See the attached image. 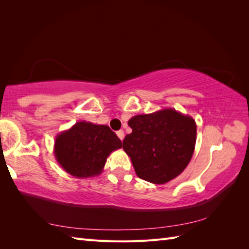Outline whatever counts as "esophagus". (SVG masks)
Here are the masks:
<instances>
[{"label":"esophagus","instance_id":"esophagus-1","mask_svg":"<svg viewBox=\"0 0 249 249\" xmlns=\"http://www.w3.org/2000/svg\"><path fill=\"white\" fill-rule=\"evenodd\" d=\"M116 135H118V137H119L121 141L124 139V131L123 130H119L118 133H116Z\"/></svg>","mask_w":249,"mask_h":249}]
</instances>
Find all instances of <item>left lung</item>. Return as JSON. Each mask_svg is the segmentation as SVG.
<instances>
[{
  "label": "left lung",
  "mask_w": 249,
  "mask_h": 249,
  "mask_svg": "<svg viewBox=\"0 0 249 249\" xmlns=\"http://www.w3.org/2000/svg\"><path fill=\"white\" fill-rule=\"evenodd\" d=\"M128 125L133 131L124 138L123 150L140 178L165 184L185 170L197 139V125L192 116L168 108L135 115Z\"/></svg>",
  "instance_id": "left-lung-1"
}]
</instances>
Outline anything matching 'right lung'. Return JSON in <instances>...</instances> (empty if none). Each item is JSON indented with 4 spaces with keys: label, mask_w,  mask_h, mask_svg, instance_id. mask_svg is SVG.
I'll list each match as a JSON object with an SVG mask.
<instances>
[{
    "label": "right lung",
    "mask_w": 249,
    "mask_h": 249,
    "mask_svg": "<svg viewBox=\"0 0 249 249\" xmlns=\"http://www.w3.org/2000/svg\"><path fill=\"white\" fill-rule=\"evenodd\" d=\"M121 147V140L109 126L80 121L55 137L53 153L67 173L87 178L99 176L108 156Z\"/></svg>",
    "instance_id": "1"
}]
</instances>
